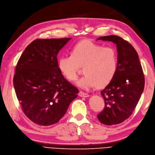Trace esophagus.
Wrapping results in <instances>:
<instances>
[{
	"instance_id": "34e87169",
	"label": "esophagus",
	"mask_w": 155,
	"mask_h": 155,
	"mask_svg": "<svg viewBox=\"0 0 155 155\" xmlns=\"http://www.w3.org/2000/svg\"><path fill=\"white\" fill-rule=\"evenodd\" d=\"M78 95H79V96L84 97H88L90 96L88 94H86V93H85V92H82V91H81V92H79Z\"/></svg>"
}]
</instances>
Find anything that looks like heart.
<instances>
[{"label": "heart", "mask_w": 155, "mask_h": 155, "mask_svg": "<svg viewBox=\"0 0 155 155\" xmlns=\"http://www.w3.org/2000/svg\"><path fill=\"white\" fill-rule=\"evenodd\" d=\"M84 74L77 84L88 90L97 84L104 86L111 81L118 69V55L112 47H104L90 40L76 44L71 53L59 57L58 69L67 81L74 82L78 78L79 66H82Z\"/></svg>", "instance_id": "obj_1"}]
</instances>
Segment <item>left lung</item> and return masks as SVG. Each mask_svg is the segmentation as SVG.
Segmentation results:
<instances>
[{
    "label": "left lung",
    "mask_w": 155,
    "mask_h": 155,
    "mask_svg": "<svg viewBox=\"0 0 155 155\" xmlns=\"http://www.w3.org/2000/svg\"><path fill=\"white\" fill-rule=\"evenodd\" d=\"M97 40L117 45L118 69L115 76L101 94L105 108L97 118L105 125L120 124L132 114L144 90L145 78L138 54L130 44L117 35Z\"/></svg>",
    "instance_id": "obj_1"
}]
</instances>
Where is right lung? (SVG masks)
Wrapping results in <instances>:
<instances>
[{"label":"right lung","mask_w":155,"mask_h":155,"mask_svg":"<svg viewBox=\"0 0 155 155\" xmlns=\"http://www.w3.org/2000/svg\"><path fill=\"white\" fill-rule=\"evenodd\" d=\"M71 39L35 40L17 63L13 79L15 92L23 113L37 124L58 122L78 96V90L58 67L59 51Z\"/></svg>","instance_id":"right-lung-1"}]
</instances>
